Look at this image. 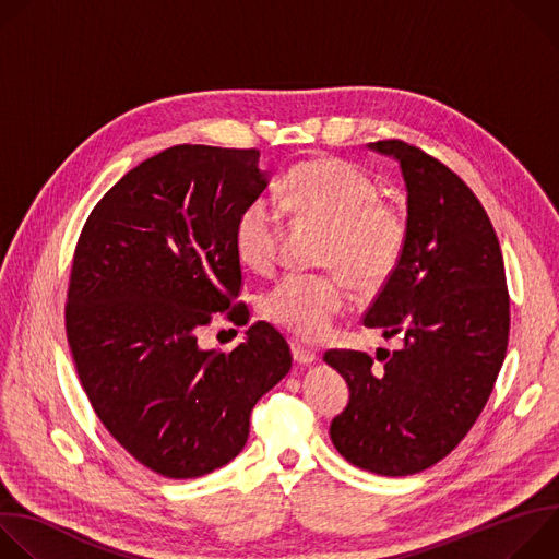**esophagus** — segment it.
Segmentation results:
<instances>
[{
  "label": "esophagus",
  "mask_w": 559,
  "mask_h": 559,
  "mask_svg": "<svg viewBox=\"0 0 559 559\" xmlns=\"http://www.w3.org/2000/svg\"><path fill=\"white\" fill-rule=\"evenodd\" d=\"M292 356H294V360L300 362V365H309V362H313V360L318 358V354H316L311 347L300 345V343H292Z\"/></svg>",
  "instance_id": "1"
}]
</instances>
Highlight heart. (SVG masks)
<instances>
[{
    "mask_svg": "<svg viewBox=\"0 0 559 559\" xmlns=\"http://www.w3.org/2000/svg\"><path fill=\"white\" fill-rule=\"evenodd\" d=\"M281 203L323 227L318 265L336 274L283 276L265 296V313L305 341H321L347 307V283L371 294L393 276L407 248L409 221L367 173L341 158L296 166L283 183ZM281 236L276 205L259 197L236 218V254L250 270L267 274L278 261Z\"/></svg>",
    "mask_w": 559,
    "mask_h": 559,
    "instance_id": "obj_1",
    "label": "heart"
}]
</instances>
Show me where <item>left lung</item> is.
<instances>
[{"label":"left lung","mask_w":559,"mask_h":559,"mask_svg":"<svg viewBox=\"0 0 559 559\" xmlns=\"http://www.w3.org/2000/svg\"><path fill=\"white\" fill-rule=\"evenodd\" d=\"M371 147L401 164L409 238L362 325L405 345L378 352L382 369L354 349L323 358L349 384L330 427L334 447L365 471L397 477L447 457L483 414L507 356L509 289L496 229L471 188L412 143Z\"/></svg>","instance_id":"left-lung-1"}]
</instances>
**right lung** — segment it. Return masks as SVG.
Segmentation results:
<instances>
[{"label": "right lung", "mask_w": 559, "mask_h": 559, "mask_svg": "<svg viewBox=\"0 0 559 559\" xmlns=\"http://www.w3.org/2000/svg\"><path fill=\"white\" fill-rule=\"evenodd\" d=\"M257 147L173 145L93 207L72 257L66 338L110 436L150 471L188 480L234 460L250 416L292 367L265 321L231 352L197 336L225 316L250 323L234 227L267 173Z\"/></svg>", "instance_id": "obj_1"}]
</instances>
